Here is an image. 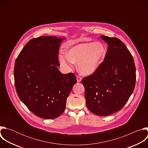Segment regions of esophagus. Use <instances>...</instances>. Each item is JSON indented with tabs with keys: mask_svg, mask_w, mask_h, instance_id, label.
<instances>
[{
	"mask_svg": "<svg viewBox=\"0 0 148 148\" xmlns=\"http://www.w3.org/2000/svg\"><path fill=\"white\" fill-rule=\"evenodd\" d=\"M81 77H80L79 76H77V81L78 82H81Z\"/></svg>",
	"mask_w": 148,
	"mask_h": 148,
	"instance_id": "obj_1",
	"label": "esophagus"
}]
</instances>
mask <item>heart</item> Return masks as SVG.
Listing matches in <instances>:
<instances>
[{
  "instance_id": "b5f03b06",
  "label": "heart",
  "mask_w": 148,
  "mask_h": 148,
  "mask_svg": "<svg viewBox=\"0 0 148 148\" xmlns=\"http://www.w3.org/2000/svg\"><path fill=\"white\" fill-rule=\"evenodd\" d=\"M107 49L101 42H88L75 45L66 51V55L60 54L58 60L61 66L70 70L73 63L78 64V70L83 75L94 74L104 61Z\"/></svg>"
}]
</instances>
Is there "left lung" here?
I'll list each match as a JSON object with an SVG mask.
<instances>
[{
  "label": "left lung",
  "instance_id": "1",
  "mask_svg": "<svg viewBox=\"0 0 148 148\" xmlns=\"http://www.w3.org/2000/svg\"><path fill=\"white\" fill-rule=\"evenodd\" d=\"M108 45L106 57L99 69L84 78L86 105L98 116H107L122 108L132 94L136 69L130 51L116 37L101 36Z\"/></svg>",
  "mask_w": 148,
  "mask_h": 148
}]
</instances>
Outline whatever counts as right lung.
I'll use <instances>...</instances> for the list:
<instances>
[{
	"label": "right lung",
	"instance_id": "add662e5",
	"mask_svg": "<svg viewBox=\"0 0 148 148\" xmlns=\"http://www.w3.org/2000/svg\"><path fill=\"white\" fill-rule=\"evenodd\" d=\"M64 36H41L30 40L16 60L17 94L36 116L54 119L66 110L67 99L76 84L73 73L62 74L58 54Z\"/></svg>",
	"mask_w": 148,
	"mask_h": 148
}]
</instances>
